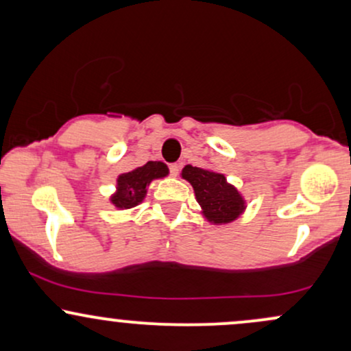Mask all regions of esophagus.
I'll list each match as a JSON object with an SVG mask.
<instances>
[{
	"label": "esophagus",
	"mask_w": 351,
	"mask_h": 351,
	"mask_svg": "<svg viewBox=\"0 0 351 351\" xmlns=\"http://www.w3.org/2000/svg\"><path fill=\"white\" fill-rule=\"evenodd\" d=\"M180 173V167L176 163H173V165H170V175L171 176H176Z\"/></svg>",
	"instance_id": "1"
}]
</instances>
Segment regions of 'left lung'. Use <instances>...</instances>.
I'll list each match as a JSON object with an SVG mask.
<instances>
[{
    "label": "left lung",
    "mask_w": 351,
    "mask_h": 351,
    "mask_svg": "<svg viewBox=\"0 0 351 351\" xmlns=\"http://www.w3.org/2000/svg\"><path fill=\"white\" fill-rule=\"evenodd\" d=\"M181 178L195 189L201 213L211 224L232 223L244 213L245 199L223 173L186 165L181 170Z\"/></svg>",
    "instance_id": "1"
}]
</instances>
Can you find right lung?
<instances>
[{
    "label": "right lung",
    "mask_w": 351,
    "mask_h": 351,
    "mask_svg": "<svg viewBox=\"0 0 351 351\" xmlns=\"http://www.w3.org/2000/svg\"><path fill=\"white\" fill-rule=\"evenodd\" d=\"M168 167L163 162H148L143 167L122 173L117 178L115 193L110 196V203L117 209H130L138 206L147 196V188L153 180L168 176Z\"/></svg>",
    "instance_id": "1"
}]
</instances>
